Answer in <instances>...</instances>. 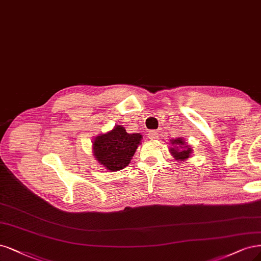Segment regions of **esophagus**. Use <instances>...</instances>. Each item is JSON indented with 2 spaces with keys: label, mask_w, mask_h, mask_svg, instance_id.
Here are the masks:
<instances>
[{
  "label": "esophagus",
  "mask_w": 261,
  "mask_h": 261,
  "mask_svg": "<svg viewBox=\"0 0 261 261\" xmlns=\"http://www.w3.org/2000/svg\"><path fill=\"white\" fill-rule=\"evenodd\" d=\"M159 136H158V132L156 130H151L149 134H148V138L151 139V140H154L156 139Z\"/></svg>",
  "instance_id": "obj_1"
}]
</instances>
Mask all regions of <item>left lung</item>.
I'll return each mask as SVG.
<instances>
[{"mask_svg":"<svg viewBox=\"0 0 261 261\" xmlns=\"http://www.w3.org/2000/svg\"><path fill=\"white\" fill-rule=\"evenodd\" d=\"M170 143H174V145H179V147L172 148L170 149V152L174 155V158L176 160H180V161H185L187 160L191 154V148H189L187 143L184 141V139L178 138V139H173L170 140Z\"/></svg>","mask_w":261,"mask_h":261,"instance_id":"1","label":"left lung"}]
</instances>
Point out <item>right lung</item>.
<instances>
[{"mask_svg":"<svg viewBox=\"0 0 261 261\" xmlns=\"http://www.w3.org/2000/svg\"><path fill=\"white\" fill-rule=\"evenodd\" d=\"M140 134H128L123 126H116L109 133L95 138L94 155L110 172L126 167L141 140Z\"/></svg>","mask_w":261,"mask_h":261,"instance_id":"obj_1","label":"right lung"}]
</instances>
